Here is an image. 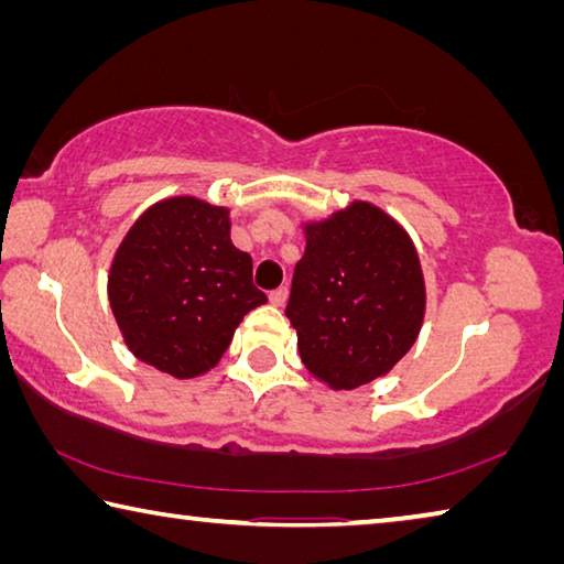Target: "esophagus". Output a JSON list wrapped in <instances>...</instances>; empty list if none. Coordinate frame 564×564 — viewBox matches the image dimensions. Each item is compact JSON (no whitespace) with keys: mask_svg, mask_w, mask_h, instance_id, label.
<instances>
[{"mask_svg":"<svg viewBox=\"0 0 564 564\" xmlns=\"http://www.w3.org/2000/svg\"><path fill=\"white\" fill-rule=\"evenodd\" d=\"M271 303L273 305H283L285 301H289V289H285V285H281V289H275V291H271Z\"/></svg>","mask_w":564,"mask_h":564,"instance_id":"1","label":"esophagus"}]
</instances>
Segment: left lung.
<instances>
[{
  "instance_id": "left-lung-1",
  "label": "left lung",
  "mask_w": 564,
  "mask_h": 564,
  "mask_svg": "<svg viewBox=\"0 0 564 564\" xmlns=\"http://www.w3.org/2000/svg\"><path fill=\"white\" fill-rule=\"evenodd\" d=\"M285 305L301 360L330 389L387 375L412 350L426 311L424 273L409 234L370 202L308 221Z\"/></svg>"
}]
</instances>
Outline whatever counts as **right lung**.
I'll list each match as a JSON object with an SVG mask.
<instances>
[{
	"label": "right lung",
	"mask_w": 564,
	"mask_h": 564,
	"mask_svg": "<svg viewBox=\"0 0 564 564\" xmlns=\"http://www.w3.org/2000/svg\"><path fill=\"white\" fill-rule=\"evenodd\" d=\"M227 207L197 197L152 204L120 241L108 301L128 350L177 380L209 372L243 315L265 303L231 243Z\"/></svg>",
	"instance_id": "add662e5"
}]
</instances>
